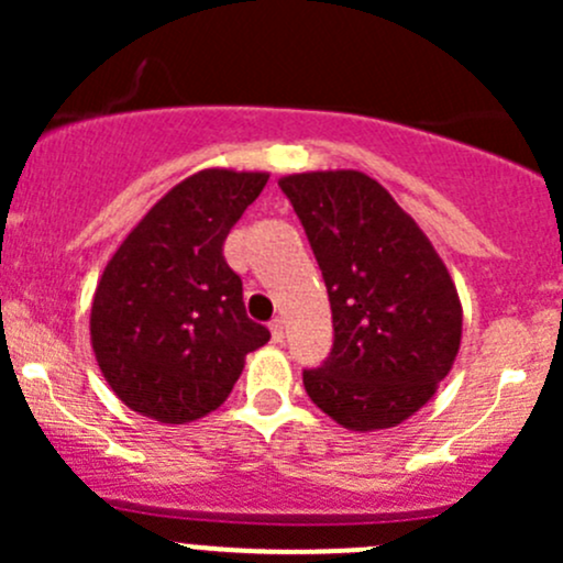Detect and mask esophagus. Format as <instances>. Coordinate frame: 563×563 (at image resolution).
Instances as JSON below:
<instances>
[{
  "label": "esophagus",
  "instance_id": "1",
  "mask_svg": "<svg viewBox=\"0 0 563 563\" xmlns=\"http://www.w3.org/2000/svg\"><path fill=\"white\" fill-rule=\"evenodd\" d=\"M269 332H272V340H275V343H283V338H286V323H283V318H272Z\"/></svg>",
  "mask_w": 563,
  "mask_h": 563
}]
</instances>
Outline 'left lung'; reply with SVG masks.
Returning a JSON list of instances; mask_svg holds the SVG:
<instances>
[{
	"instance_id": "left-lung-1",
	"label": "left lung",
	"mask_w": 563,
	"mask_h": 563,
	"mask_svg": "<svg viewBox=\"0 0 563 563\" xmlns=\"http://www.w3.org/2000/svg\"><path fill=\"white\" fill-rule=\"evenodd\" d=\"M313 247L334 345L305 371L308 397L345 430L406 422L455 365L463 305L417 220L373 176L338 168L277 179Z\"/></svg>"
}]
</instances>
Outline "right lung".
Returning a JSON list of instances; mask_svg holds the SVG:
<instances>
[{
	"instance_id": "right-lung-1",
	"label": "right lung",
	"mask_w": 563,
	"mask_h": 563,
	"mask_svg": "<svg viewBox=\"0 0 563 563\" xmlns=\"http://www.w3.org/2000/svg\"><path fill=\"white\" fill-rule=\"evenodd\" d=\"M266 172L203 168L174 185L108 258L89 334L113 395L141 417L185 424L225 402L245 356L269 340L223 258Z\"/></svg>"
}]
</instances>
